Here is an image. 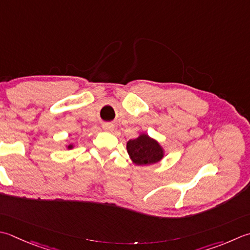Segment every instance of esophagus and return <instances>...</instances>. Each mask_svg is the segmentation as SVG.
<instances>
[{
	"instance_id": "obj_1",
	"label": "esophagus",
	"mask_w": 250,
	"mask_h": 250,
	"mask_svg": "<svg viewBox=\"0 0 250 250\" xmlns=\"http://www.w3.org/2000/svg\"><path fill=\"white\" fill-rule=\"evenodd\" d=\"M103 130L106 131V132H112V131H114V125H111V124L103 125Z\"/></svg>"
}]
</instances>
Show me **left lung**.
<instances>
[{"instance_id":"1","label":"left lung","mask_w":250,"mask_h":250,"mask_svg":"<svg viewBox=\"0 0 250 250\" xmlns=\"http://www.w3.org/2000/svg\"><path fill=\"white\" fill-rule=\"evenodd\" d=\"M126 151L132 163L136 166L157 164L166 155L159 142L146 133H141L138 138L126 142Z\"/></svg>"}]
</instances>
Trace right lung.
Here are the masks:
<instances>
[{"mask_svg": "<svg viewBox=\"0 0 250 250\" xmlns=\"http://www.w3.org/2000/svg\"><path fill=\"white\" fill-rule=\"evenodd\" d=\"M73 147H75V145H73V144H69V145H66V148H67V149H72Z\"/></svg>", "mask_w": 250, "mask_h": 250, "instance_id": "add662e5", "label": "right lung"}]
</instances>
